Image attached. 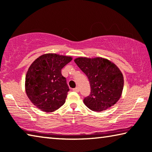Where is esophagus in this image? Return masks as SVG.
I'll return each mask as SVG.
<instances>
[{"label": "esophagus", "mask_w": 152, "mask_h": 152, "mask_svg": "<svg viewBox=\"0 0 152 152\" xmlns=\"http://www.w3.org/2000/svg\"><path fill=\"white\" fill-rule=\"evenodd\" d=\"M73 91H75V92H79V87H75V88H74L73 89Z\"/></svg>", "instance_id": "obj_1"}]
</instances>
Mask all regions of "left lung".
Here are the masks:
<instances>
[{
  "mask_svg": "<svg viewBox=\"0 0 152 152\" xmlns=\"http://www.w3.org/2000/svg\"><path fill=\"white\" fill-rule=\"evenodd\" d=\"M74 61L89 81L91 92L83 99L87 107L94 111H102L118 102L124 81L123 75L115 64L101 57H79Z\"/></svg>",
  "mask_w": 152,
  "mask_h": 152,
  "instance_id": "8db88e82",
  "label": "left lung"
}]
</instances>
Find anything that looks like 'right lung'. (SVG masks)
<instances>
[{
  "mask_svg": "<svg viewBox=\"0 0 152 152\" xmlns=\"http://www.w3.org/2000/svg\"><path fill=\"white\" fill-rule=\"evenodd\" d=\"M71 60V57L49 53L31 64L26 75L25 89L39 110L53 112L65 103L69 88L61 69Z\"/></svg>",
  "mask_w": 152,
  "mask_h": 152,
  "instance_id": "right-lung-1",
  "label": "right lung"
}]
</instances>
